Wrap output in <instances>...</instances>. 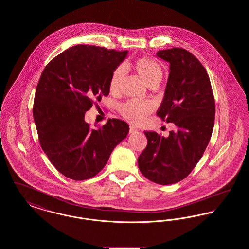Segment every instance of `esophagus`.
Returning a JSON list of instances; mask_svg holds the SVG:
<instances>
[{"label":"esophagus","mask_w":249,"mask_h":249,"mask_svg":"<svg viewBox=\"0 0 249 249\" xmlns=\"http://www.w3.org/2000/svg\"><path fill=\"white\" fill-rule=\"evenodd\" d=\"M135 131H137V129L133 126H130V133H134Z\"/></svg>","instance_id":"34e87169"}]
</instances>
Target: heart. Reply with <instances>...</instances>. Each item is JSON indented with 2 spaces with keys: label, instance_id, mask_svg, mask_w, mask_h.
Listing matches in <instances>:
<instances>
[{
  "label": "heart",
  "instance_id": "b5f03b06",
  "mask_svg": "<svg viewBox=\"0 0 249 249\" xmlns=\"http://www.w3.org/2000/svg\"><path fill=\"white\" fill-rule=\"evenodd\" d=\"M142 80L149 87H157L162 79L163 70L161 65L155 59L142 57L135 59L130 64ZM125 75V70L122 66L117 67L110 76L109 89L113 93L119 92ZM154 106L150 102H138L130 100L119 107L121 116L132 124H141L153 112Z\"/></svg>",
  "mask_w": 249,
  "mask_h": 249
}]
</instances>
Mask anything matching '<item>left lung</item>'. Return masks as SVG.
<instances>
[{
  "label": "left lung",
  "mask_w": 249,
  "mask_h": 249,
  "mask_svg": "<svg viewBox=\"0 0 249 249\" xmlns=\"http://www.w3.org/2000/svg\"><path fill=\"white\" fill-rule=\"evenodd\" d=\"M157 56L170 63L157 116L177 129L168 137L144 131L147 145L138 157V166L150 181L170 185L187 178L201 160L212 135L215 107L208 73L190 51L173 48Z\"/></svg>",
  "instance_id": "left-lung-1"
}]
</instances>
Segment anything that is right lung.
<instances>
[{"label": "right lung", "mask_w": 249, "mask_h": 249, "mask_svg": "<svg viewBox=\"0 0 249 249\" xmlns=\"http://www.w3.org/2000/svg\"><path fill=\"white\" fill-rule=\"evenodd\" d=\"M127 54V50L76 45L50 60L42 71L34 119L42 149L64 177L80 181L98 175L129 133V125L120 119H108L98 129L84 119L86 111L109 94L110 76Z\"/></svg>", "instance_id": "add662e5"}]
</instances>
